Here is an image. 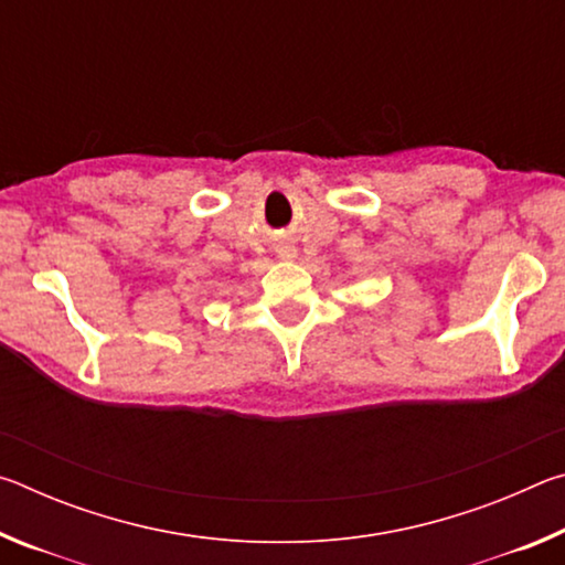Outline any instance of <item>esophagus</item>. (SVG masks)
Masks as SVG:
<instances>
[{
    "label": "esophagus",
    "instance_id": "34e87169",
    "mask_svg": "<svg viewBox=\"0 0 565 565\" xmlns=\"http://www.w3.org/2000/svg\"><path fill=\"white\" fill-rule=\"evenodd\" d=\"M279 256H284V259H291V256H294V248H281Z\"/></svg>",
    "mask_w": 565,
    "mask_h": 565
}]
</instances>
